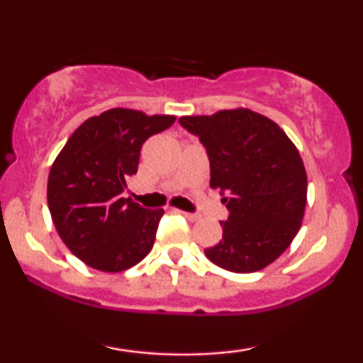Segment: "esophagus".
<instances>
[{
  "mask_svg": "<svg viewBox=\"0 0 363 363\" xmlns=\"http://www.w3.org/2000/svg\"><path fill=\"white\" fill-rule=\"evenodd\" d=\"M179 213L181 215H184L187 220H189V222H198L199 218H201V215H198V213H187V211H182V210H177Z\"/></svg>",
  "mask_w": 363,
  "mask_h": 363,
  "instance_id": "1",
  "label": "esophagus"
}]
</instances>
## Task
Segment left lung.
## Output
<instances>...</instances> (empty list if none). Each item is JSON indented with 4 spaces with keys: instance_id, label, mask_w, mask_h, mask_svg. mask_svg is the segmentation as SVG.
<instances>
[{
    "instance_id": "left-lung-1",
    "label": "left lung",
    "mask_w": 363,
    "mask_h": 363,
    "mask_svg": "<svg viewBox=\"0 0 363 363\" xmlns=\"http://www.w3.org/2000/svg\"><path fill=\"white\" fill-rule=\"evenodd\" d=\"M210 158V186L227 193L222 240L206 257L234 273H254L286 251L302 225L307 174L297 147L274 121L251 109L184 116Z\"/></svg>"
}]
</instances>
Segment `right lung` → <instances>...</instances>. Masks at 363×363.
Returning a JSON list of instances; mask_svg holds the SVG:
<instances>
[{
	"label": "right lung",
	"instance_id": "1",
	"mask_svg": "<svg viewBox=\"0 0 363 363\" xmlns=\"http://www.w3.org/2000/svg\"><path fill=\"white\" fill-rule=\"evenodd\" d=\"M174 116L114 107L80 124L48 179V205L66 247L90 268L119 273L152 251L164 210L123 198L141 145L172 126Z\"/></svg>",
	"mask_w": 363,
	"mask_h": 363
}]
</instances>
